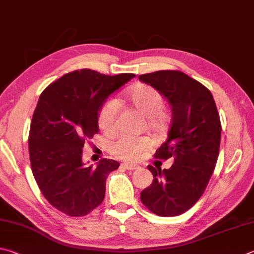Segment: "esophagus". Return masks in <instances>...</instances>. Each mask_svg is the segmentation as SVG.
Segmentation results:
<instances>
[{
	"mask_svg": "<svg viewBox=\"0 0 254 254\" xmlns=\"http://www.w3.org/2000/svg\"><path fill=\"white\" fill-rule=\"evenodd\" d=\"M123 167L126 168V170H128V171H135L138 168V166L132 165V164H123Z\"/></svg>",
	"mask_w": 254,
	"mask_h": 254,
	"instance_id": "34e87169",
	"label": "esophagus"
}]
</instances>
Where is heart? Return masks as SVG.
<instances>
[{
	"mask_svg": "<svg viewBox=\"0 0 254 254\" xmlns=\"http://www.w3.org/2000/svg\"><path fill=\"white\" fill-rule=\"evenodd\" d=\"M127 100L137 113L146 118L149 128L155 131H163L167 127L168 115L163 110L164 99L156 89L138 84L128 92ZM120 113V104L117 99H108L101 106L98 123L105 134H114L117 129V119ZM152 147L148 137H135L122 135L111 146L115 156L128 162L138 161Z\"/></svg>",
	"mask_w": 254,
	"mask_h": 254,
	"instance_id": "b5f03b06",
	"label": "heart"
}]
</instances>
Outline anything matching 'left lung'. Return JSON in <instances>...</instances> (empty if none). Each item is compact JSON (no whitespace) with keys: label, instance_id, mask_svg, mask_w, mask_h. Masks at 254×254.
<instances>
[{"label":"left lung","instance_id":"8db88e82","mask_svg":"<svg viewBox=\"0 0 254 254\" xmlns=\"http://www.w3.org/2000/svg\"><path fill=\"white\" fill-rule=\"evenodd\" d=\"M138 78L171 106L167 139L155 157H174L168 170L148 166L154 180L140 193V199L159 216L180 215L198 201L214 171L221 141L220 116L211 91L181 71L162 70Z\"/></svg>","mask_w":254,"mask_h":254}]
</instances>
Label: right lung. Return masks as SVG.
<instances>
[{
  "label": "right lung",
  "mask_w": 254,
  "mask_h": 254,
  "mask_svg": "<svg viewBox=\"0 0 254 254\" xmlns=\"http://www.w3.org/2000/svg\"><path fill=\"white\" fill-rule=\"evenodd\" d=\"M134 77L75 70L39 98L29 135L31 168L43 196L66 215L84 216L104 201L107 177L120 164L104 158L87 166L82 147L99 130L98 116L107 98Z\"/></svg>",
  "instance_id": "right-lung-1"
}]
</instances>
